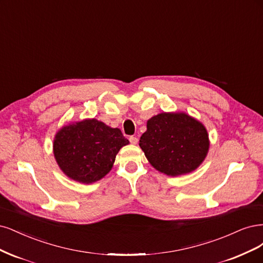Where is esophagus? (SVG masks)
I'll list each match as a JSON object with an SVG mask.
<instances>
[{
  "instance_id": "1",
  "label": "esophagus",
  "mask_w": 263,
  "mask_h": 263,
  "mask_svg": "<svg viewBox=\"0 0 263 263\" xmlns=\"http://www.w3.org/2000/svg\"><path fill=\"white\" fill-rule=\"evenodd\" d=\"M129 141L131 142V144H133V145H135V144H138V142H139V140H138L137 137H130V138H129Z\"/></svg>"
}]
</instances>
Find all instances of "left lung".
Segmentation results:
<instances>
[{"label": "left lung", "mask_w": 263, "mask_h": 263, "mask_svg": "<svg viewBox=\"0 0 263 263\" xmlns=\"http://www.w3.org/2000/svg\"><path fill=\"white\" fill-rule=\"evenodd\" d=\"M146 128L139 145L149 164L167 176L196 171L208 155L205 126L187 114H158L147 121Z\"/></svg>", "instance_id": "8db88e82"}]
</instances>
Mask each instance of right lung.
Returning a JSON list of instances; mask_svg holds the SVG:
<instances>
[{
  "instance_id": "right-lung-1",
  "label": "right lung",
  "mask_w": 263,
  "mask_h": 263,
  "mask_svg": "<svg viewBox=\"0 0 263 263\" xmlns=\"http://www.w3.org/2000/svg\"><path fill=\"white\" fill-rule=\"evenodd\" d=\"M120 129L97 119H84L63 126L53 140V154L61 171L81 183L104 178L120 148L128 145Z\"/></svg>"
}]
</instances>
